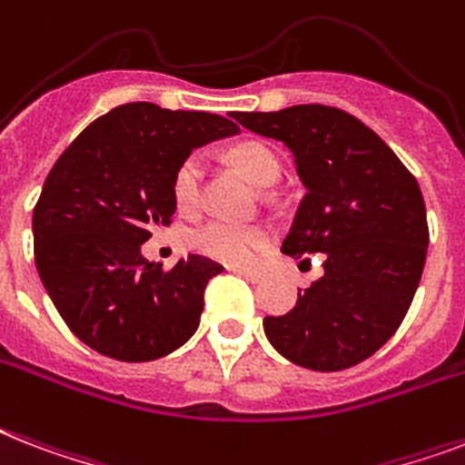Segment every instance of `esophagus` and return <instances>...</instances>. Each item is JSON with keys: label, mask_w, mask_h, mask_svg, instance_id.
<instances>
[{"label": "esophagus", "mask_w": 465, "mask_h": 465, "mask_svg": "<svg viewBox=\"0 0 465 465\" xmlns=\"http://www.w3.org/2000/svg\"><path fill=\"white\" fill-rule=\"evenodd\" d=\"M236 272V274H241V277L243 279H248V282H252V284H258V282H262V279H265V272L262 270H233Z\"/></svg>", "instance_id": "obj_1"}]
</instances>
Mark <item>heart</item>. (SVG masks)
Returning a JSON list of instances; mask_svg holds the SVG:
<instances>
[{
    "mask_svg": "<svg viewBox=\"0 0 465 465\" xmlns=\"http://www.w3.org/2000/svg\"><path fill=\"white\" fill-rule=\"evenodd\" d=\"M232 162L239 167L245 179L258 188H267L277 183L282 167L277 154L265 143H241L232 150ZM200 181H203V160L191 154L181 162L172 181L173 203L181 213H195L200 205ZM267 239L265 233L252 226L233 224V222H210L191 233V245L207 258L220 260L224 265H248L255 260Z\"/></svg>",
    "mask_w": 465,
    "mask_h": 465,
    "instance_id": "obj_1",
    "label": "heart"
}]
</instances>
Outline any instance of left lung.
I'll list each match as a JSON object with an SVG mask.
<instances>
[{"label": "left lung", "instance_id": "left-lung-1", "mask_svg": "<svg viewBox=\"0 0 465 465\" xmlns=\"http://www.w3.org/2000/svg\"><path fill=\"white\" fill-rule=\"evenodd\" d=\"M293 154L305 195L282 252L324 255L293 311L265 318L270 343L301 368L334 372L390 341L420 284L430 232L416 176L356 116L324 104L233 112ZM305 262V260H303Z\"/></svg>", "mask_w": 465, "mask_h": 465}]
</instances>
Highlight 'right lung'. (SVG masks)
<instances>
[{"instance_id": "right-lung-1", "label": "right lung", "mask_w": 465, "mask_h": 465, "mask_svg": "<svg viewBox=\"0 0 465 465\" xmlns=\"http://www.w3.org/2000/svg\"><path fill=\"white\" fill-rule=\"evenodd\" d=\"M239 134L220 114L131 102L95 119L54 162L33 210L35 267L69 330L97 353L154 361L193 337L207 282L203 255L169 272L141 245L176 213L172 181L195 147Z\"/></svg>"}]
</instances>
